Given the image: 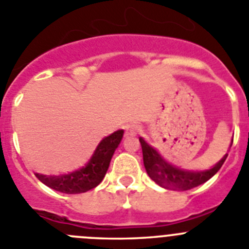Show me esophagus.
Instances as JSON below:
<instances>
[{
    "instance_id": "34e87169",
    "label": "esophagus",
    "mask_w": 249,
    "mask_h": 249,
    "mask_svg": "<svg viewBox=\"0 0 249 249\" xmlns=\"http://www.w3.org/2000/svg\"><path fill=\"white\" fill-rule=\"evenodd\" d=\"M136 130H138V127L135 126V125H127L126 126V134L127 135H134L136 132Z\"/></svg>"
}]
</instances>
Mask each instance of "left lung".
<instances>
[{"instance_id":"8db88e82","label":"left lung","mask_w":249,"mask_h":249,"mask_svg":"<svg viewBox=\"0 0 249 249\" xmlns=\"http://www.w3.org/2000/svg\"><path fill=\"white\" fill-rule=\"evenodd\" d=\"M139 140H140L141 148H142L143 166H145L147 174L153 182L169 190H189L208 182L211 177H213L219 172V169L221 168L229 156V153H226L213 168L208 169V171H187V169H180L168 163L142 138H140ZM232 142H233V139H232Z\"/></svg>"}]
</instances>
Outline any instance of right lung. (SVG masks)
<instances>
[{"mask_svg": "<svg viewBox=\"0 0 249 249\" xmlns=\"http://www.w3.org/2000/svg\"><path fill=\"white\" fill-rule=\"evenodd\" d=\"M123 130L113 132L99 142L93 156L82 168L61 176H44L36 173V178L51 189L65 194H80L96 188L103 180L109 163L123 139Z\"/></svg>", "mask_w": 249, "mask_h": 249, "instance_id": "obj_1", "label": "right lung"}]
</instances>
